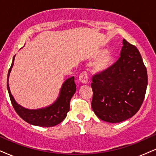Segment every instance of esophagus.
Instances as JSON below:
<instances>
[{
    "mask_svg": "<svg viewBox=\"0 0 156 156\" xmlns=\"http://www.w3.org/2000/svg\"><path fill=\"white\" fill-rule=\"evenodd\" d=\"M79 80L80 83L83 84L88 83V76H87V73L86 72L80 73L79 76Z\"/></svg>",
    "mask_w": 156,
    "mask_h": 156,
    "instance_id": "1",
    "label": "esophagus"
}]
</instances>
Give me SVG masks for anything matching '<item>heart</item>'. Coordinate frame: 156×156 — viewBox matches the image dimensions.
Instances as JSON below:
<instances>
[{
  "label": "heart",
  "instance_id": "1",
  "mask_svg": "<svg viewBox=\"0 0 156 156\" xmlns=\"http://www.w3.org/2000/svg\"><path fill=\"white\" fill-rule=\"evenodd\" d=\"M106 52V50H100L95 53L94 57L95 58L98 57V58L93 64V73L100 74V73H104L111 67L113 62V57L108 53L105 54Z\"/></svg>",
  "mask_w": 156,
  "mask_h": 156
}]
</instances>
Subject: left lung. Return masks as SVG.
<instances>
[{
    "label": "left lung",
    "mask_w": 156,
    "mask_h": 156,
    "mask_svg": "<svg viewBox=\"0 0 156 156\" xmlns=\"http://www.w3.org/2000/svg\"><path fill=\"white\" fill-rule=\"evenodd\" d=\"M120 57L104 73L94 75L92 108L99 119L125 121L140 108L147 87V73L136 46L124 39Z\"/></svg>",
    "instance_id": "1"
}]
</instances>
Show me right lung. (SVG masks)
<instances>
[{"label":"right lung","mask_w":156,"mask_h":156,"mask_svg":"<svg viewBox=\"0 0 156 156\" xmlns=\"http://www.w3.org/2000/svg\"><path fill=\"white\" fill-rule=\"evenodd\" d=\"M15 56L8 72L7 89L9 94L11 102L15 112L23 120L33 125L40 127H53L59 124L67 117V112L69 111L70 100L76 91L74 77L69 78L64 82L58 98L51 105L38 109L26 108L16 102L11 93L9 86V78L12 68L14 65Z\"/></svg>","instance_id":"add662e5"}]
</instances>
